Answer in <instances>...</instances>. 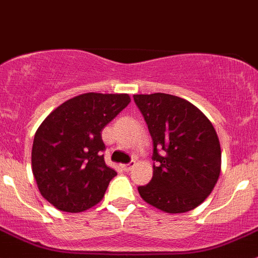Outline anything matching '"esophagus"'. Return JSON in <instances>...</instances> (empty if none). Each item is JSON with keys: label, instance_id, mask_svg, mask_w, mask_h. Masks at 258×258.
<instances>
[{"label": "esophagus", "instance_id": "esophagus-1", "mask_svg": "<svg viewBox=\"0 0 258 258\" xmlns=\"http://www.w3.org/2000/svg\"><path fill=\"white\" fill-rule=\"evenodd\" d=\"M135 167V161H131L130 163H126V165H122V168H123L126 172H128V171H131L132 168Z\"/></svg>", "mask_w": 258, "mask_h": 258}]
</instances>
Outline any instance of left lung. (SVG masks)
<instances>
[{"label": "left lung", "mask_w": 258, "mask_h": 258, "mask_svg": "<svg viewBox=\"0 0 258 258\" xmlns=\"http://www.w3.org/2000/svg\"><path fill=\"white\" fill-rule=\"evenodd\" d=\"M153 142V176L139 187L147 204L168 213L196 209L221 172V147L210 119L188 101L167 93L134 95Z\"/></svg>", "instance_id": "1"}]
</instances>
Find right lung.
<instances>
[{"mask_svg":"<svg viewBox=\"0 0 258 258\" xmlns=\"http://www.w3.org/2000/svg\"><path fill=\"white\" fill-rule=\"evenodd\" d=\"M131 102L127 93H83L52 111L32 146V172L56 209L82 212L102 200L117 175L105 162L102 130Z\"/></svg>","mask_w":258,"mask_h":258,"instance_id":"1","label":"right lung"}]
</instances>
